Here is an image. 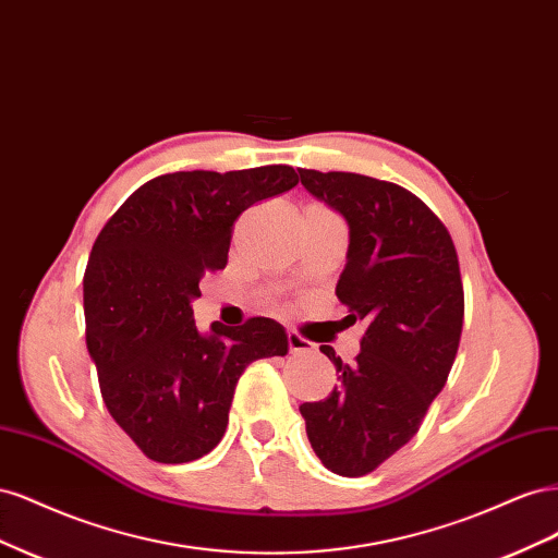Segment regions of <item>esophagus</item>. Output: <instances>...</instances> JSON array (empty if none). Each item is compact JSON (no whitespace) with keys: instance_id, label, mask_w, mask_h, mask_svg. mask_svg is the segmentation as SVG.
I'll return each instance as SVG.
<instances>
[{"instance_id":"esophagus-1","label":"esophagus","mask_w":558,"mask_h":558,"mask_svg":"<svg viewBox=\"0 0 558 558\" xmlns=\"http://www.w3.org/2000/svg\"><path fill=\"white\" fill-rule=\"evenodd\" d=\"M289 349L291 353H305V351H312L314 344L305 340V337H300L295 330H289Z\"/></svg>"}]
</instances>
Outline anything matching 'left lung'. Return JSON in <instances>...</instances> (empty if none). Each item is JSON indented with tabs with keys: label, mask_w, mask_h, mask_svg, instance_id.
<instances>
[{
	"label": "left lung",
	"mask_w": 558,
	"mask_h": 558,
	"mask_svg": "<svg viewBox=\"0 0 558 558\" xmlns=\"http://www.w3.org/2000/svg\"><path fill=\"white\" fill-rule=\"evenodd\" d=\"M305 189L349 226L335 295L365 320L361 353L337 367L326 400L302 402L312 449L330 472L361 477L408 445L442 391L463 330L459 256L445 223L391 181L298 170Z\"/></svg>",
	"instance_id": "obj_1"
}]
</instances>
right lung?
I'll list each match as a JSON object with an SVG mask.
<instances>
[{
  "label": "right lung",
  "mask_w": 558,
  "mask_h": 558,
  "mask_svg": "<svg viewBox=\"0 0 558 558\" xmlns=\"http://www.w3.org/2000/svg\"><path fill=\"white\" fill-rule=\"evenodd\" d=\"M295 183L289 165L162 174L97 234L83 277L86 344L109 414L150 461L209 453L246 365L289 353L277 320L256 316L240 328L214 320L205 335L191 302L205 272L226 267L240 214Z\"/></svg>",
  "instance_id": "1"
}]
</instances>
